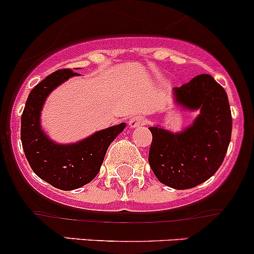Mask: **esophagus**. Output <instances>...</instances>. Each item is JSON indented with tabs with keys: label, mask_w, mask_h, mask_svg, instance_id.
I'll return each mask as SVG.
<instances>
[{
	"label": "esophagus",
	"mask_w": 254,
	"mask_h": 254,
	"mask_svg": "<svg viewBox=\"0 0 254 254\" xmlns=\"http://www.w3.org/2000/svg\"><path fill=\"white\" fill-rule=\"evenodd\" d=\"M145 117L142 116V115H134V116L130 117L129 120V127L137 128L140 126H144L145 125Z\"/></svg>",
	"instance_id": "1"
}]
</instances>
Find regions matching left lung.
Instances as JSON below:
<instances>
[{
    "label": "left lung",
    "mask_w": 254,
    "mask_h": 254,
    "mask_svg": "<svg viewBox=\"0 0 254 254\" xmlns=\"http://www.w3.org/2000/svg\"><path fill=\"white\" fill-rule=\"evenodd\" d=\"M174 93L177 103L200 109V114L181 133L149 128L153 140L148 161L161 184L187 190L210 179L223 164L231 139V110L225 89L209 74L192 78Z\"/></svg>",
    "instance_id": "left-lung-1"
}]
</instances>
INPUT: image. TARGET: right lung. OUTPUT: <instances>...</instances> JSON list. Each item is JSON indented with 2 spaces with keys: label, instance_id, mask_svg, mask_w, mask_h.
Wrapping results in <instances>:
<instances>
[{
  "label": "right lung",
  "instance_id": "right-lung-1",
  "mask_svg": "<svg viewBox=\"0 0 254 254\" xmlns=\"http://www.w3.org/2000/svg\"><path fill=\"white\" fill-rule=\"evenodd\" d=\"M69 68L51 73L30 91L22 114L20 139L33 171L54 187L70 190L89 184L100 171L106 150L126 125L99 130L75 144L60 145L50 140L40 127V111L48 95L69 77Z\"/></svg>",
  "mask_w": 254,
  "mask_h": 254
}]
</instances>
